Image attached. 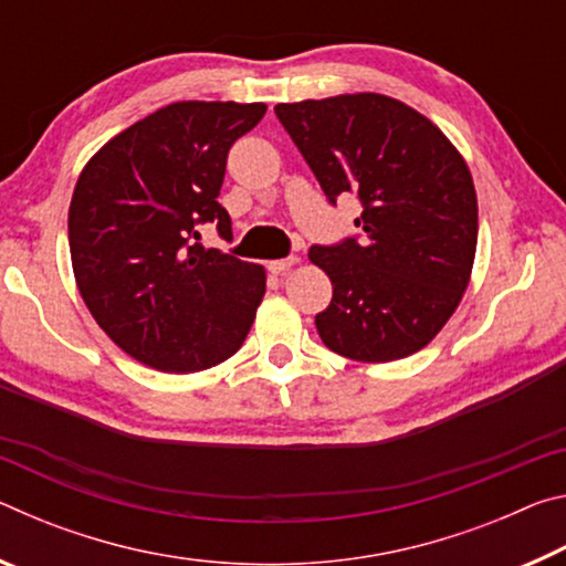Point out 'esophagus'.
<instances>
[{
  "instance_id": "obj_1",
  "label": "esophagus",
  "mask_w": 566,
  "mask_h": 566,
  "mask_svg": "<svg viewBox=\"0 0 566 566\" xmlns=\"http://www.w3.org/2000/svg\"><path fill=\"white\" fill-rule=\"evenodd\" d=\"M300 262L296 260V256H286V260H274V262H270L266 264V270H270L272 274H284L286 270H292V266Z\"/></svg>"
}]
</instances>
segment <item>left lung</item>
Masks as SVG:
<instances>
[{"label":"left lung","instance_id":"1","mask_svg":"<svg viewBox=\"0 0 566 566\" xmlns=\"http://www.w3.org/2000/svg\"><path fill=\"white\" fill-rule=\"evenodd\" d=\"M274 114L329 205L354 195L357 237L312 244L332 280L314 317L322 342L357 361H391L427 347L452 317L476 252L469 167L432 122L385 94L276 104Z\"/></svg>","mask_w":566,"mask_h":566}]
</instances>
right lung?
<instances>
[{
  "label": "right lung",
  "instance_id": "right-lung-1",
  "mask_svg": "<svg viewBox=\"0 0 566 566\" xmlns=\"http://www.w3.org/2000/svg\"><path fill=\"white\" fill-rule=\"evenodd\" d=\"M266 107L177 102L107 142L70 205L74 280L92 317L147 367L189 375L242 347L266 286L260 264L197 242L232 237L217 202L227 155Z\"/></svg>",
  "mask_w": 566,
  "mask_h": 566
}]
</instances>
